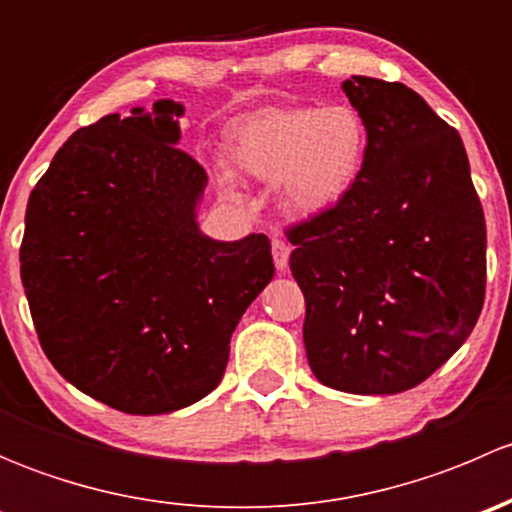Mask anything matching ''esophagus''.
Masks as SVG:
<instances>
[{"instance_id": "obj_1", "label": "esophagus", "mask_w": 512, "mask_h": 512, "mask_svg": "<svg viewBox=\"0 0 512 512\" xmlns=\"http://www.w3.org/2000/svg\"><path fill=\"white\" fill-rule=\"evenodd\" d=\"M289 245H287V240H282V237H275V240H272V260H275V267L280 272H285L287 267H289Z\"/></svg>"}]
</instances>
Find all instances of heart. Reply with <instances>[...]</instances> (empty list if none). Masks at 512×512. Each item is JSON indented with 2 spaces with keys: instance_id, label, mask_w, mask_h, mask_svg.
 <instances>
[{
  "instance_id": "obj_1",
  "label": "heart",
  "mask_w": 512,
  "mask_h": 512,
  "mask_svg": "<svg viewBox=\"0 0 512 512\" xmlns=\"http://www.w3.org/2000/svg\"><path fill=\"white\" fill-rule=\"evenodd\" d=\"M369 126L352 103L272 106L242 118L227 138L232 170L275 183L280 205L294 218H317L337 208L364 175ZM220 188L235 195L223 170Z\"/></svg>"
}]
</instances>
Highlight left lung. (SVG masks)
<instances>
[{
    "instance_id": "obj_1",
    "label": "left lung",
    "mask_w": 512,
    "mask_h": 512,
    "mask_svg": "<svg viewBox=\"0 0 512 512\" xmlns=\"http://www.w3.org/2000/svg\"><path fill=\"white\" fill-rule=\"evenodd\" d=\"M369 126L352 193L287 232L312 374L347 394L414 389L471 337L485 218L461 136L404 84H342Z\"/></svg>"
}]
</instances>
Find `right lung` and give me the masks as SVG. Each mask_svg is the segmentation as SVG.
Returning a JSON list of instances; mask_svg holds the SVG:
<instances>
[{
  "mask_svg": "<svg viewBox=\"0 0 512 512\" xmlns=\"http://www.w3.org/2000/svg\"><path fill=\"white\" fill-rule=\"evenodd\" d=\"M185 106L103 116L29 195L22 285L44 354L91 399L170 414L220 384L230 337L275 277L267 235L198 225L208 175L178 148Z\"/></svg>",
  "mask_w": 512,
  "mask_h": 512,
  "instance_id": "1",
  "label": "right lung"
}]
</instances>
